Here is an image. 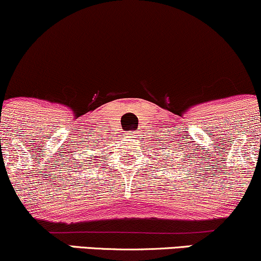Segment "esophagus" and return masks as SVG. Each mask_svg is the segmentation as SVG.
<instances>
[{
    "label": "esophagus",
    "mask_w": 261,
    "mask_h": 261,
    "mask_svg": "<svg viewBox=\"0 0 261 261\" xmlns=\"http://www.w3.org/2000/svg\"><path fill=\"white\" fill-rule=\"evenodd\" d=\"M128 134H130L131 136H137V135H136V131H131V133H128Z\"/></svg>",
    "instance_id": "esophagus-1"
}]
</instances>
